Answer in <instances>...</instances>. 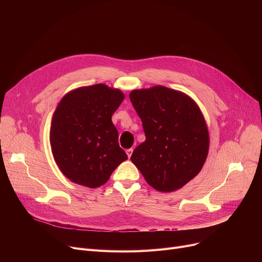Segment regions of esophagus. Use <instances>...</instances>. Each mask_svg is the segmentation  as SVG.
Returning a JSON list of instances; mask_svg holds the SVG:
<instances>
[{"label":"esophagus","instance_id":"34e87169","mask_svg":"<svg viewBox=\"0 0 262 262\" xmlns=\"http://www.w3.org/2000/svg\"><path fill=\"white\" fill-rule=\"evenodd\" d=\"M125 152H126V154H127V157L130 158V156H132V154H133V148H127V149L125 150Z\"/></svg>","mask_w":262,"mask_h":262}]
</instances>
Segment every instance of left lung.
Returning <instances> with one entry per match:
<instances>
[{
	"label": "left lung",
	"mask_w": 262,
	"mask_h": 262,
	"mask_svg": "<svg viewBox=\"0 0 262 262\" xmlns=\"http://www.w3.org/2000/svg\"><path fill=\"white\" fill-rule=\"evenodd\" d=\"M129 99L145 134L130 160L157 191L183 188L200 173L208 155L209 133L199 105L164 86L133 90Z\"/></svg>",
	"instance_id": "1"
}]
</instances>
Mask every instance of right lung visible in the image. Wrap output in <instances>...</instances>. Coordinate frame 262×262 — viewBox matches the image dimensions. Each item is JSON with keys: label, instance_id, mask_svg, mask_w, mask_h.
Returning a JSON list of instances; mask_svg holds the SVG:
<instances>
[{"label": "right lung", "instance_id": "right-lung-1", "mask_svg": "<svg viewBox=\"0 0 262 262\" xmlns=\"http://www.w3.org/2000/svg\"><path fill=\"white\" fill-rule=\"evenodd\" d=\"M124 98L120 89L96 84L69 91L58 103L52 118L50 143L55 162L71 182L101 187L127 159L112 121Z\"/></svg>", "mask_w": 262, "mask_h": 262}]
</instances>
